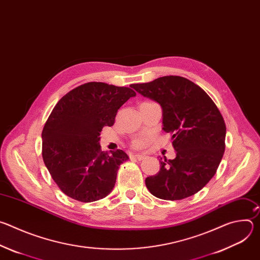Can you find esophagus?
Masks as SVG:
<instances>
[{
  "label": "esophagus",
  "instance_id": "esophagus-1",
  "mask_svg": "<svg viewBox=\"0 0 260 260\" xmlns=\"http://www.w3.org/2000/svg\"><path fill=\"white\" fill-rule=\"evenodd\" d=\"M132 157H133V158H136V159H138V160H143V159L146 157V155H144V154H133Z\"/></svg>",
  "mask_w": 260,
  "mask_h": 260
}]
</instances>
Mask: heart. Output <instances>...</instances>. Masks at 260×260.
Masks as SVG:
<instances>
[{
	"label": "heart",
	"mask_w": 260,
	"mask_h": 260,
	"mask_svg": "<svg viewBox=\"0 0 260 260\" xmlns=\"http://www.w3.org/2000/svg\"><path fill=\"white\" fill-rule=\"evenodd\" d=\"M150 138L149 137H140L137 138L136 140L133 141L132 146L135 148V149H144L150 143Z\"/></svg>",
	"instance_id": "b5f03b06"
}]
</instances>
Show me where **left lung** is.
<instances>
[{"mask_svg": "<svg viewBox=\"0 0 260 260\" xmlns=\"http://www.w3.org/2000/svg\"><path fill=\"white\" fill-rule=\"evenodd\" d=\"M132 87L161 106L162 129L176 150L174 159H159V172L145 180L147 188L166 201L196 194L216 174L225 150L226 126L219 109L203 88L180 76Z\"/></svg>", "mask_w": 260, "mask_h": 260, "instance_id": "obj_1", "label": "left lung"}]
</instances>
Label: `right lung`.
<instances>
[{"label": "right lung", "instance_id": "1", "mask_svg": "<svg viewBox=\"0 0 260 260\" xmlns=\"http://www.w3.org/2000/svg\"><path fill=\"white\" fill-rule=\"evenodd\" d=\"M135 95L129 87L88 82L54 106L42 132V156L66 196L91 203L113 189L119 166L128 156L120 149L102 151L100 135L104 126L114 124L119 108Z\"/></svg>", "mask_w": 260, "mask_h": 260}]
</instances>
